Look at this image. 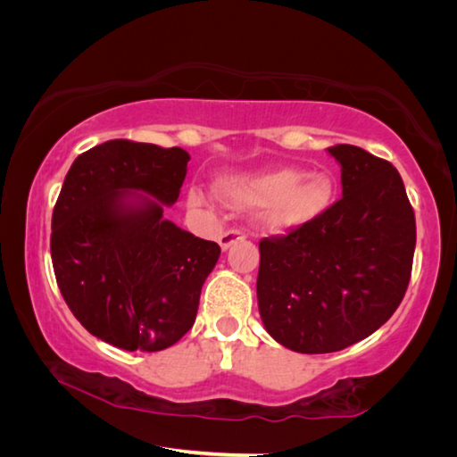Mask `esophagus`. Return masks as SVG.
Wrapping results in <instances>:
<instances>
[{
  "label": "esophagus",
  "instance_id": "1",
  "mask_svg": "<svg viewBox=\"0 0 457 457\" xmlns=\"http://www.w3.org/2000/svg\"><path fill=\"white\" fill-rule=\"evenodd\" d=\"M244 237H245L244 231H239V229H228V231H223V234L220 236L218 242H220V245H221V250L226 252L231 244L242 242Z\"/></svg>",
  "mask_w": 457,
  "mask_h": 457
}]
</instances>
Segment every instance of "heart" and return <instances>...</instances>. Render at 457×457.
<instances>
[{"label": "heart", "instance_id": "b5f03b06", "mask_svg": "<svg viewBox=\"0 0 457 457\" xmlns=\"http://www.w3.org/2000/svg\"><path fill=\"white\" fill-rule=\"evenodd\" d=\"M213 187L226 204L237 210L256 207L258 223L272 231L296 229L319 220L335 195V181L330 175L322 171L304 175L292 167L247 175H221ZM187 201L191 205H201L205 201L204 191L191 187Z\"/></svg>", "mask_w": 457, "mask_h": 457}]
</instances>
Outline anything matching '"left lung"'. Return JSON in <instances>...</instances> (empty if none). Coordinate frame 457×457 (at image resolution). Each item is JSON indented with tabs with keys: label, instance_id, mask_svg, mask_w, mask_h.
Instances as JSON below:
<instances>
[{
	"label": "left lung",
	"instance_id": "1",
	"mask_svg": "<svg viewBox=\"0 0 457 457\" xmlns=\"http://www.w3.org/2000/svg\"><path fill=\"white\" fill-rule=\"evenodd\" d=\"M343 197L319 220L260 242L258 308L286 349L343 351L391 319L405 296L415 213L389 161L354 145L330 146Z\"/></svg>",
	"mask_w": 457,
	"mask_h": 457
}]
</instances>
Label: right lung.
Listing matches in <instances>:
<instances>
[{"label": "right lung", "mask_w": 457, "mask_h": 457, "mask_svg": "<svg viewBox=\"0 0 457 457\" xmlns=\"http://www.w3.org/2000/svg\"><path fill=\"white\" fill-rule=\"evenodd\" d=\"M189 153L114 138L82 153L52 213L58 288L90 335L125 351H163L195 322L220 245L165 220Z\"/></svg>", "instance_id": "1"}]
</instances>
